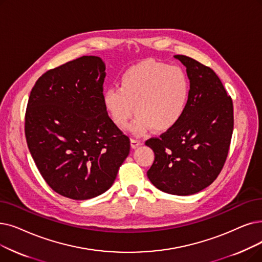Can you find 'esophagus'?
<instances>
[{
  "label": "esophagus",
  "mask_w": 262,
  "mask_h": 262,
  "mask_svg": "<svg viewBox=\"0 0 262 262\" xmlns=\"http://www.w3.org/2000/svg\"><path fill=\"white\" fill-rule=\"evenodd\" d=\"M141 144H142V141L139 140V139H135V138L130 139V145H132L133 149H136V147L141 145Z\"/></svg>",
  "instance_id": "obj_1"
}]
</instances>
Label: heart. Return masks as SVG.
<instances>
[{"instance_id":"b5f03b06","label":"heart","mask_w":262,"mask_h":262,"mask_svg":"<svg viewBox=\"0 0 262 262\" xmlns=\"http://www.w3.org/2000/svg\"><path fill=\"white\" fill-rule=\"evenodd\" d=\"M191 85L186 72L180 66L144 61L129 67L120 79V86L103 91V105L117 126L129 125L133 134L152 127L167 130L183 118L190 99Z\"/></svg>"}]
</instances>
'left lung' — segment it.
<instances>
[{
	"label": "left lung",
	"instance_id": "obj_1",
	"mask_svg": "<svg viewBox=\"0 0 262 262\" xmlns=\"http://www.w3.org/2000/svg\"><path fill=\"white\" fill-rule=\"evenodd\" d=\"M174 58L186 67L189 104L173 127L145 141L155 155L146 174L162 191L188 196L211 185L222 171L233 132V105L210 67L186 55Z\"/></svg>",
	"mask_w": 262,
	"mask_h": 262
}]
</instances>
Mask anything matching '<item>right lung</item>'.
I'll list each match as a JSON object with an SVG mask.
<instances>
[{
    "label": "right lung",
    "instance_id": "right-lung-1",
    "mask_svg": "<svg viewBox=\"0 0 262 262\" xmlns=\"http://www.w3.org/2000/svg\"><path fill=\"white\" fill-rule=\"evenodd\" d=\"M105 70L94 55L67 62L39 77L28 101L30 153L47 184L74 200L108 190L130 150L103 105Z\"/></svg>",
    "mask_w": 262,
    "mask_h": 262
}]
</instances>
